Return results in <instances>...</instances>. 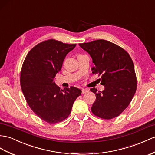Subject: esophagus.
Masks as SVG:
<instances>
[{
    "instance_id": "esophagus-1",
    "label": "esophagus",
    "mask_w": 155,
    "mask_h": 155,
    "mask_svg": "<svg viewBox=\"0 0 155 155\" xmlns=\"http://www.w3.org/2000/svg\"><path fill=\"white\" fill-rule=\"evenodd\" d=\"M89 91V89H84V88H82L81 89V93L82 94H84L85 93H87Z\"/></svg>"
}]
</instances>
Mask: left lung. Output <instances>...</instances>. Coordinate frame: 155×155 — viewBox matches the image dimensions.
Returning a JSON list of instances; mask_svg holds the SVG:
<instances>
[{"label": "left lung", "mask_w": 155, "mask_h": 155, "mask_svg": "<svg viewBox=\"0 0 155 155\" xmlns=\"http://www.w3.org/2000/svg\"><path fill=\"white\" fill-rule=\"evenodd\" d=\"M79 45L91 56L95 66L92 73L101 75L102 91L90 90L96 101L91 107L95 116L105 120L118 116L130 104L137 89L134 65L129 54L122 47L104 39Z\"/></svg>", "instance_id": "obj_1"}]
</instances>
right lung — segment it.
<instances>
[{
	"label": "right lung",
	"instance_id": "obj_1",
	"mask_svg": "<svg viewBox=\"0 0 155 155\" xmlns=\"http://www.w3.org/2000/svg\"><path fill=\"white\" fill-rule=\"evenodd\" d=\"M75 46L54 39L45 41L30 50L22 65L20 84L25 99L33 112L49 124L68 118L81 94L72 86L60 89L54 81L66 56Z\"/></svg>",
	"mask_w": 155,
	"mask_h": 155
}]
</instances>
